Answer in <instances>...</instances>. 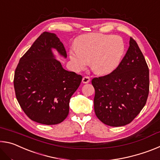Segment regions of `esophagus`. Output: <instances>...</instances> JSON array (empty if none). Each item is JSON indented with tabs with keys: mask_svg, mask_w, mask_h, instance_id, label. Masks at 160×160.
<instances>
[{
	"mask_svg": "<svg viewBox=\"0 0 160 160\" xmlns=\"http://www.w3.org/2000/svg\"><path fill=\"white\" fill-rule=\"evenodd\" d=\"M82 82L83 83H88L90 81V78L88 76H84L82 78Z\"/></svg>",
	"mask_w": 160,
	"mask_h": 160,
	"instance_id": "34e87169",
	"label": "esophagus"
}]
</instances>
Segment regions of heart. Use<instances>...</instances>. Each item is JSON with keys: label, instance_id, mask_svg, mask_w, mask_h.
<instances>
[{"label": "heart", "instance_id": "heart-1", "mask_svg": "<svg viewBox=\"0 0 160 160\" xmlns=\"http://www.w3.org/2000/svg\"><path fill=\"white\" fill-rule=\"evenodd\" d=\"M75 48L70 50V58L76 70L90 65L99 75L113 72L120 63L125 51L122 38L112 34L90 33L78 38Z\"/></svg>", "mask_w": 160, "mask_h": 160}]
</instances>
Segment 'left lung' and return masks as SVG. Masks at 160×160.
<instances>
[{
    "label": "left lung",
    "mask_w": 160,
    "mask_h": 160,
    "mask_svg": "<svg viewBox=\"0 0 160 160\" xmlns=\"http://www.w3.org/2000/svg\"><path fill=\"white\" fill-rule=\"evenodd\" d=\"M94 112L110 126L128 124L146 104L150 80L144 56L136 42L130 38L129 47L118 67L111 73L94 78Z\"/></svg>",
    "instance_id": "obj_1"
}]
</instances>
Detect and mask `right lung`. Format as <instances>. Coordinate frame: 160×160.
Masks as SVG:
<instances>
[{"label": "right lung", "mask_w": 160, "mask_h": 160, "mask_svg": "<svg viewBox=\"0 0 160 160\" xmlns=\"http://www.w3.org/2000/svg\"><path fill=\"white\" fill-rule=\"evenodd\" d=\"M51 48L67 57L57 36L43 32L20 59L13 80L22 109L31 120L45 125H55L66 119L70 97L82 78L63 69Z\"/></svg>", "instance_id": "obj_1"}]
</instances>
